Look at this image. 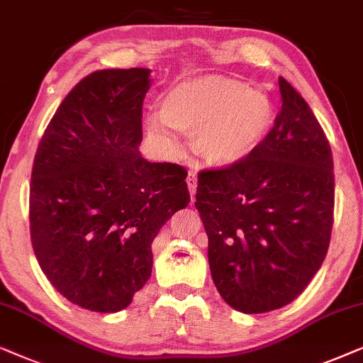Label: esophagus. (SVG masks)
Wrapping results in <instances>:
<instances>
[{
    "label": "esophagus",
    "mask_w": 363,
    "mask_h": 363,
    "mask_svg": "<svg viewBox=\"0 0 363 363\" xmlns=\"http://www.w3.org/2000/svg\"><path fill=\"white\" fill-rule=\"evenodd\" d=\"M187 186H189L191 197L194 199V194H196V189H197V177H196L194 172H189V176H187Z\"/></svg>",
    "instance_id": "34e87169"
}]
</instances>
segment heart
Returning a JSON list of instances; mask_svg holds the SVG:
<instances>
[{
  "label": "heart",
  "instance_id": "1",
  "mask_svg": "<svg viewBox=\"0 0 363 363\" xmlns=\"http://www.w3.org/2000/svg\"><path fill=\"white\" fill-rule=\"evenodd\" d=\"M159 115L146 118L149 136L176 149L174 131L194 134L192 146L202 161L229 167L252 156L267 138L274 103L244 81L206 74L171 86L159 101Z\"/></svg>",
  "mask_w": 363,
  "mask_h": 363
}]
</instances>
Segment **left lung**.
I'll list each match as a JSON object with an SVG mask.
<instances>
[{
	"label": "left lung",
	"mask_w": 363,
	"mask_h": 363,
	"mask_svg": "<svg viewBox=\"0 0 363 363\" xmlns=\"http://www.w3.org/2000/svg\"><path fill=\"white\" fill-rule=\"evenodd\" d=\"M282 108L252 156L197 177L211 275L242 313L297 298L325 259L333 224L330 144L312 109L279 77Z\"/></svg>",
	"instance_id": "8db88e82"
}]
</instances>
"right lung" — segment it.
<instances>
[{"mask_svg": "<svg viewBox=\"0 0 363 363\" xmlns=\"http://www.w3.org/2000/svg\"><path fill=\"white\" fill-rule=\"evenodd\" d=\"M147 67L103 69L60 104L38 146L30 224L38 264L77 307L114 313L152 272V240L191 202L187 171L139 152Z\"/></svg>", "mask_w": 363, "mask_h": 363, "instance_id": "add662e5", "label": "right lung"}]
</instances>
